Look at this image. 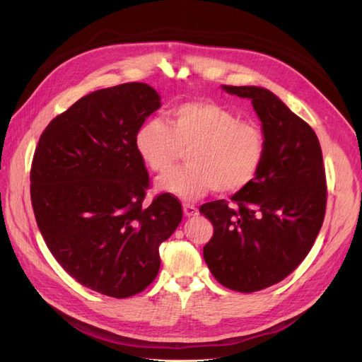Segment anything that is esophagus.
<instances>
[{
	"label": "esophagus",
	"mask_w": 362,
	"mask_h": 362,
	"mask_svg": "<svg viewBox=\"0 0 362 362\" xmlns=\"http://www.w3.org/2000/svg\"><path fill=\"white\" fill-rule=\"evenodd\" d=\"M182 210H184V214L187 216V217H193V216H198L199 214L198 208H196L192 204H182Z\"/></svg>",
	"instance_id": "esophagus-1"
}]
</instances>
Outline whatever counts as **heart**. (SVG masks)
Masks as SVG:
<instances>
[{
	"label": "heart",
	"instance_id": "heart-1",
	"mask_svg": "<svg viewBox=\"0 0 362 362\" xmlns=\"http://www.w3.org/2000/svg\"><path fill=\"white\" fill-rule=\"evenodd\" d=\"M134 148L145 166L168 173L182 151L189 164L158 181V187L182 199L243 192L257 180L267 154V137L255 120L210 100L185 101L168 110L166 120L146 119L134 134Z\"/></svg>",
	"mask_w": 362,
	"mask_h": 362
}]
</instances>
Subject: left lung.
<instances>
[{
  "label": "left lung",
  "mask_w": 362,
  "mask_h": 362,
  "mask_svg": "<svg viewBox=\"0 0 362 362\" xmlns=\"http://www.w3.org/2000/svg\"><path fill=\"white\" fill-rule=\"evenodd\" d=\"M223 89L252 101L267 154L233 206L225 199L201 205L214 228L204 259L223 287L254 293L287 278L311 250L326 211L325 164L314 129L278 96L255 86Z\"/></svg>",
  "instance_id": "obj_1"
}]
</instances>
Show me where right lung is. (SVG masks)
I'll return each mask as SVG.
<instances>
[{
	"mask_svg": "<svg viewBox=\"0 0 362 362\" xmlns=\"http://www.w3.org/2000/svg\"><path fill=\"white\" fill-rule=\"evenodd\" d=\"M158 107L145 83L92 92L51 120L33 156L31 205L51 254L81 286L116 299L156 279L158 247L182 218L170 193L144 206L151 178L134 134Z\"/></svg>",
	"mask_w": 362,
	"mask_h": 362,
	"instance_id": "1",
	"label": "right lung"
}]
</instances>
